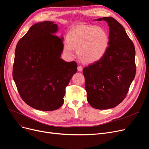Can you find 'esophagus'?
<instances>
[{
	"label": "esophagus",
	"instance_id": "esophagus-1",
	"mask_svg": "<svg viewBox=\"0 0 149 149\" xmlns=\"http://www.w3.org/2000/svg\"><path fill=\"white\" fill-rule=\"evenodd\" d=\"M77 70H78L79 72H81L82 70H83V68L81 66H79L78 67H77Z\"/></svg>",
	"mask_w": 149,
	"mask_h": 149
}]
</instances>
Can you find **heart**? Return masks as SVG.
<instances>
[{"instance_id": "obj_1", "label": "heart", "mask_w": 149, "mask_h": 149, "mask_svg": "<svg viewBox=\"0 0 149 149\" xmlns=\"http://www.w3.org/2000/svg\"><path fill=\"white\" fill-rule=\"evenodd\" d=\"M109 35L105 30L93 25H78L71 29L63 44V50L68 55H73L74 50L81 61L93 64L100 60L109 46Z\"/></svg>"}]
</instances>
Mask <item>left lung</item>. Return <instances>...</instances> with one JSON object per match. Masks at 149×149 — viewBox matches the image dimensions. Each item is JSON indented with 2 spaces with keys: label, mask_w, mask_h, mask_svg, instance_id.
Listing matches in <instances>:
<instances>
[{
  "label": "left lung",
  "mask_w": 149,
  "mask_h": 149,
  "mask_svg": "<svg viewBox=\"0 0 149 149\" xmlns=\"http://www.w3.org/2000/svg\"><path fill=\"white\" fill-rule=\"evenodd\" d=\"M105 21L109 26V46L99 61L83 70L87 100L93 108L107 109L124 99L136 74L135 49L122 25L112 17Z\"/></svg>",
  "instance_id": "1"
}]
</instances>
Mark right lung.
<instances>
[{"label":"right lung","mask_w":149,"mask_h":149,"mask_svg":"<svg viewBox=\"0 0 149 149\" xmlns=\"http://www.w3.org/2000/svg\"><path fill=\"white\" fill-rule=\"evenodd\" d=\"M52 21L30 28L16 45L13 77L22 99L40 111H54L64 103L66 87L77 72V63L61 58L63 37Z\"/></svg>","instance_id":"obj_1"}]
</instances>
